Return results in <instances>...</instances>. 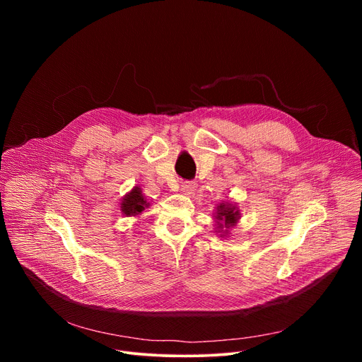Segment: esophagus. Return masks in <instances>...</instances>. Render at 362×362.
<instances>
[{
  "mask_svg": "<svg viewBox=\"0 0 362 362\" xmlns=\"http://www.w3.org/2000/svg\"><path fill=\"white\" fill-rule=\"evenodd\" d=\"M197 183L195 182H183L182 183V192L185 194H192L195 191Z\"/></svg>",
  "mask_w": 362,
  "mask_h": 362,
  "instance_id": "1",
  "label": "esophagus"
}]
</instances>
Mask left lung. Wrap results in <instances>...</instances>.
Returning a JSON list of instances; mask_svg holds the SVG:
<instances>
[{
	"label": "left lung",
	"instance_id": "1",
	"mask_svg": "<svg viewBox=\"0 0 362 362\" xmlns=\"http://www.w3.org/2000/svg\"><path fill=\"white\" fill-rule=\"evenodd\" d=\"M238 216L239 214H238V211H235V206L220 204L218 211H217V220L224 221L226 227L230 226V224H235L236 220H238ZM218 227H220V229H223V224L218 223Z\"/></svg>",
	"mask_w": 362,
	"mask_h": 362
}]
</instances>
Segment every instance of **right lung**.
<instances>
[{"instance_id":"add662e5","label":"right lung","mask_w":362,"mask_h":362,"mask_svg":"<svg viewBox=\"0 0 362 362\" xmlns=\"http://www.w3.org/2000/svg\"><path fill=\"white\" fill-rule=\"evenodd\" d=\"M145 206H146V201L144 199L139 187H135L124 198V201L122 204V211L126 216H136V214L142 213V210H145Z\"/></svg>"}]
</instances>
